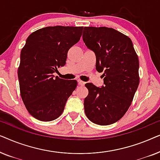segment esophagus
<instances>
[{"mask_svg": "<svg viewBox=\"0 0 160 160\" xmlns=\"http://www.w3.org/2000/svg\"><path fill=\"white\" fill-rule=\"evenodd\" d=\"M78 85H79V86H84V85L85 84V82H83V81H82V80H78Z\"/></svg>", "mask_w": 160, "mask_h": 160, "instance_id": "esophagus-1", "label": "esophagus"}]
</instances>
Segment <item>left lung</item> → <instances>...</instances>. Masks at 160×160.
I'll return each instance as SVG.
<instances>
[{"mask_svg": "<svg viewBox=\"0 0 160 160\" xmlns=\"http://www.w3.org/2000/svg\"><path fill=\"white\" fill-rule=\"evenodd\" d=\"M83 41L95 52L96 70L103 72L104 86L85 87L84 111L99 125L119 121L130 108L139 84V60L131 39L113 28L84 27Z\"/></svg>", "mask_w": 160, "mask_h": 160, "instance_id": "left-lung-1", "label": "left lung"}]
</instances>
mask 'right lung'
<instances>
[{"mask_svg":"<svg viewBox=\"0 0 160 160\" xmlns=\"http://www.w3.org/2000/svg\"><path fill=\"white\" fill-rule=\"evenodd\" d=\"M83 27L54 26L32 32L22 49L18 78L22 100L30 114L49 122L62 114L77 81L54 77L64 66L70 48L78 42Z\"/></svg>","mask_w":160,"mask_h":160,"instance_id":"right-lung-1","label":"right lung"}]
</instances>
